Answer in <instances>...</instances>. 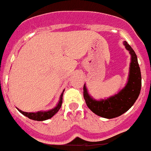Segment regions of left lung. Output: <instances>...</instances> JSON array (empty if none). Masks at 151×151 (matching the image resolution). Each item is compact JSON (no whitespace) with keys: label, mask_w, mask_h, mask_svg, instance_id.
<instances>
[{"label":"left lung","mask_w":151,"mask_h":151,"mask_svg":"<svg viewBox=\"0 0 151 151\" xmlns=\"http://www.w3.org/2000/svg\"><path fill=\"white\" fill-rule=\"evenodd\" d=\"M123 44L131 55L126 85L118 93L99 100L92 97L89 94L86 84L83 86V97L86 106L96 115L106 119H114L126 112L135 103L141 92V74L137 55L126 41L123 42Z\"/></svg>","instance_id":"1"}]
</instances>
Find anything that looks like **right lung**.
I'll use <instances>...</instances> for the list:
<instances>
[{
    "label": "right lung",
    "instance_id": "1",
    "mask_svg": "<svg viewBox=\"0 0 151 151\" xmlns=\"http://www.w3.org/2000/svg\"><path fill=\"white\" fill-rule=\"evenodd\" d=\"M64 91L65 90H63V92L61 93V96H60V99L58 103L57 106L55 107H54L53 109L50 110H48V111H39V112H23L22 110L19 109L18 108H17L18 109L20 113L23 114V115L28 117L29 119H32V120H35V121H45V120H47V119H49L55 115L58 110L60 109L61 106V104H62V99H63V94H64Z\"/></svg>",
    "mask_w": 151,
    "mask_h": 151
}]
</instances>
